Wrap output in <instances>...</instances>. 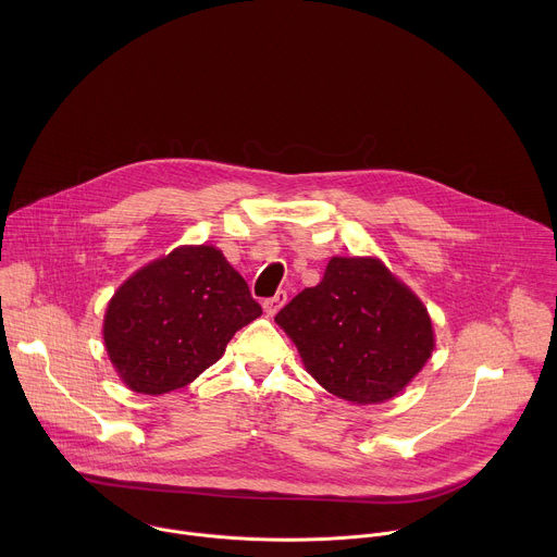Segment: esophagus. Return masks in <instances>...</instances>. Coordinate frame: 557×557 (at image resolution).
I'll return each instance as SVG.
<instances>
[{
  "label": "esophagus",
  "mask_w": 557,
  "mask_h": 557,
  "mask_svg": "<svg viewBox=\"0 0 557 557\" xmlns=\"http://www.w3.org/2000/svg\"><path fill=\"white\" fill-rule=\"evenodd\" d=\"M284 304H286V293H284V290H277L273 297H269V299L262 301V308H264V312H267L269 317H273V314L280 312V308H282Z\"/></svg>",
  "instance_id": "esophagus-1"
}]
</instances>
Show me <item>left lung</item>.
Masks as SVG:
<instances>
[{
	"mask_svg": "<svg viewBox=\"0 0 557 557\" xmlns=\"http://www.w3.org/2000/svg\"><path fill=\"white\" fill-rule=\"evenodd\" d=\"M275 324L306 372L355 406L404 392L436 346L428 306L376 256H333L324 280L293 297Z\"/></svg>",
	"mask_w": 557,
	"mask_h": 557,
	"instance_id": "8db88e82",
	"label": "left lung"
}]
</instances>
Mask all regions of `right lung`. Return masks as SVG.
<instances>
[{"label":"right lung","instance_id":"1","mask_svg":"<svg viewBox=\"0 0 557 557\" xmlns=\"http://www.w3.org/2000/svg\"><path fill=\"white\" fill-rule=\"evenodd\" d=\"M262 314L245 277L213 245H181L140 267L112 295L103 346L119 379L138 394L189 385Z\"/></svg>","mask_w":557,"mask_h":557}]
</instances>
